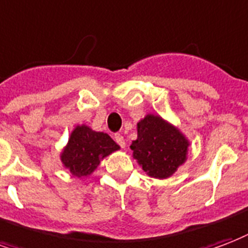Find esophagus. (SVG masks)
<instances>
[{
	"mask_svg": "<svg viewBox=\"0 0 248 248\" xmlns=\"http://www.w3.org/2000/svg\"><path fill=\"white\" fill-rule=\"evenodd\" d=\"M114 140L117 143H118L119 146L122 148H124V146H126V143H124V138L121 135V134H114Z\"/></svg>",
	"mask_w": 248,
	"mask_h": 248,
	"instance_id": "obj_1",
	"label": "esophagus"
}]
</instances>
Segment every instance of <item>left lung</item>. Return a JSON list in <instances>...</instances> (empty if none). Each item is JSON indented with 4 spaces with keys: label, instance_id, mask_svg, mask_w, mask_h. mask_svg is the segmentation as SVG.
Returning <instances> with one entry per match:
<instances>
[{
    "label": "left lung",
    "instance_id": "8db88e82",
    "mask_svg": "<svg viewBox=\"0 0 248 248\" xmlns=\"http://www.w3.org/2000/svg\"><path fill=\"white\" fill-rule=\"evenodd\" d=\"M137 131L138 137L130 148L134 159L150 177L168 179L188 159L189 139L160 115H144L137 124Z\"/></svg>",
    "mask_w": 248,
    "mask_h": 248
}]
</instances>
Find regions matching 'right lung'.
Masks as SVG:
<instances>
[{
	"label": "right lung",
	"mask_w": 248,
	"mask_h": 248,
	"mask_svg": "<svg viewBox=\"0 0 248 248\" xmlns=\"http://www.w3.org/2000/svg\"><path fill=\"white\" fill-rule=\"evenodd\" d=\"M119 146L102 131H94L87 124H78L60 152V160L69 173L78 179L92 175L100 163Z\"/></svg>",
	"instance_id": "obj_1"
}]
</instances>
